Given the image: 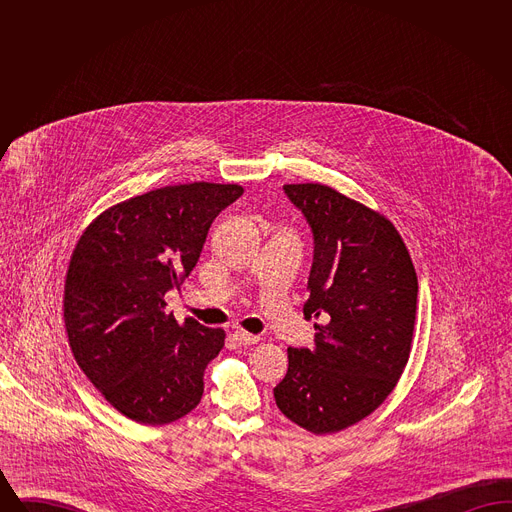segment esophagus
Segmentation results:
<instances>
[{"instance_id":"34e87169","label":"esophagus","mask_w":512,"mask_h":512,"mask_svg":"<svg viewBox=\"0 0 512 512\" xmlns=\"http://www.w3.org/2000/svg\"><path fill=\"white\" fill-rule=\"evenodd\" d=\"M234 340L238 341L240 345H255V343L259 341V336L249 334V332H245V330H236V332H234Z\"/></svg>"}]
</instances>
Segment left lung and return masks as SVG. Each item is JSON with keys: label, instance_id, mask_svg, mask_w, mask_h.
I'll return each instance as SVG.
<instances>
[{"label": "left lung", "instance_id": "obj_1", "mask_svg": "<svg viewBox=\"0 0 512 512\" xmlns=\"http://www.w3.org/2000/svg\"><path fill=\"white\" fill-rule=\"evenodd\" d=\"M284 192L315 236L307 320L311 349L288 347V372L274 388L278 409L303 430L336 434L374 413L397 386L413 341L418 280L390 219L324 184Z\"/></svg>", "mask_w": 512, "mask_h": 512}]
</instances>
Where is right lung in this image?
I'll list each match as a JSON object with an SVG mask.
<instances>
[{
	"instance_id": "obj_1",
	"label": "right lung",
	"mask_w": 512,
	"mask_h": 512,
	"mask_svg": "<svg viewBox=\"0 0 512 512\" xmlns=\"http://www.w3.org/2000/svg\"><path fill=\"white\" fill-rule=\"evenodd\" d=\"M238 184L192 182L130 197L92 220L74 245L63 320L74 361L126 418L163 426L194 411L226 332L167 313L165 293L194 270Z\"/></svg>"
}]
</instances>
